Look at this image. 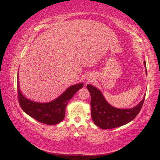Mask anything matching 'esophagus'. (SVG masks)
Instances as JSON below:
<instances>
[{
    "label": "esophagus",
    "instance_id": "esophagus-1",
    "mask_svg": "<svg viewBox=\"0 0 160 160\" xmlns=\"http://www.w3.org/2000/svg\"><path fill=\"white\" fill-rule=\"evenodd\" d=\"M88 81H89V82H91V81H92V79L91 78H88Z\"/></svg>",
    "mask_w": 160,
    "mask_h": 160
}]
</instances>
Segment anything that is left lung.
<instances>
[{
  "label": "left lung",
  "mask_w": 160,
  "mask_h": 160,
  "mask_svg": "<svg viewBox=\"0 0 160 160\" xmlns=\"http://www.w3.org/2000/svg\"><path fill=\"white\" fill-rule=\"evenodd\" d=\"M146 66V62L144 61ZM147 72V69H146ZM91 94V116L95 124L102 129H112L128 124L140 112L145 97L136 107L132 109H117L110 105L99 89L88 84Z\"/></svg>",
  "instance_id": "8db88e82"
}]
</instances>
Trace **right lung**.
Returning <instances> with one entry per match:
<instances>
[{"mask_svg": "<svg viewBox=\"0 0 160 160\" xmlns=\"http://www.w3.org/2000/svg\"><path fill=\"white\" fill-rule=\"evenodd\" d=\"M83 87V83L69 87L57 99L47 103H39L27 99L21 93L18 81V96L20 107L34 119L48 125L58 124L64 119L65 108L74 94Z\"/></svg>", "mask_w": 160, "mask_h": 160, "instance_id": "obj_1", "label": "right lung"}]
</instances>
